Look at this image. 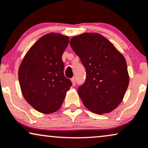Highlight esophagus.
Here are the masks:
<instances>
[{"instance_id": "esophagus-1", "label": "esophagus", "mask_w": 148, "mask_h": 148, "mask_svg": "<svg viewBox=\"0 0 148 148\" xmlns=\"http://www.w3.org/2000/svg\"><path fill=\"white\" fill-rule=\"evenodd\" d=\"M71 80V82H72V84H73V86H75V84H76V81H75V77H73Z\"/></svg>"}]
</instances>
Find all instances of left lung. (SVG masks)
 Masks as SVG:
<instances>
[{
  "label": "left lung",
  "mask_w": 148,
  "mask_h": 148,
  "mask_svg": "<svg viewBox=\"0 0 148 148\" xmlns=\"http://www.w3.org/2000/svg\"><path fill=\"white\" fill-rule=\"evenodd\" d=\"M70 44L86 69V81L78 88L84 105L97 114L112 112L122 102L129 84L123 55L97 32L73 36Z\"/></svg>",
  "instance_id": "left-lung-1"
}]
</instances>
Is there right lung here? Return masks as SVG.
<instances>
[{
	"mask_svg": "<svg viewBox=\"0 0 148 148\" xmlns=\"http://www.w3.org/2000/svg\"><path fill=\"white\" fill-rule=\"evenodd\" d=\"M69 37L51 33L41 36L23 58L18 71L21 90L38 112L51 114L60 108L72 83L64 75L62 56Z\"/></svg>",
	"mask_w": 148,
	"mask_h": 148,
	"instance_id": "right-lung-1",
	"label": "right lung"
}]
</instances>
